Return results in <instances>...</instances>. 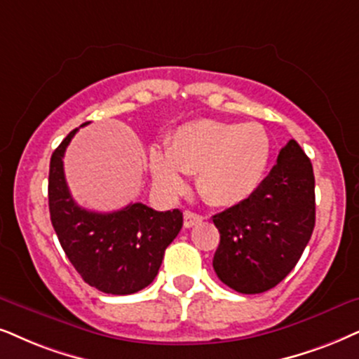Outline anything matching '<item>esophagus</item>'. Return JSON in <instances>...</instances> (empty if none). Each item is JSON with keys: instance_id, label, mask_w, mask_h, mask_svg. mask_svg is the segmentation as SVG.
I'll return each instance as SVG.
<instances>
[{"instance_id": "34e87169", "label": "esophagus", "mask_w": 359, "mask_h": 359, "mask_svg": "<svg viewBox=\"0 0 359 359\" xmlns=\"http://www.w3.org/2000/svg\"><path fill=\"white\" fill-rule=\"evenodd\" d=\"M202 219H203V217L198 215V213L185 210V213H184V225L187 226V229H190V226L197 225L198 222H202Z\"/></svg>"}]
</instances>
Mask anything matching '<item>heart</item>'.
<instances>
[{
  "label": "heart",
  "mask_w": 359,
  "mask_h": 359,
  "mask_svg": "<svg viewBox=\"0 0 359 359\" xmlns=\"http://www.w3.org/2000/svg\"><path fill=\"white\" fill-rule=\"evenodd\" d=\"M270 137L257 122L201 119L180 126L167 139L165 154L152 149L149 167L158 185L182 189L184 174H197V187L210 203L235 205L258 189L270 161Z\"/></svg>",
  "instance_id": "heart-1"
}]
</instances>
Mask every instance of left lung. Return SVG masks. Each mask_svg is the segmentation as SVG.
<instances>
[{
  "label": "left lung",
  "instance_id": "8db88e82",
  "mask_svg": "<svg viewBox=\"0 0 359 359\" xmlns=\"http://www.w3.org/2000/svg\"><path fill=\"white\" fill-rule=\"evenodd\" d=\"M220 232L213 270L245 294L276 287L294 269L315 229V175L297 140L250 197L212 217Z\"/></svg>",
  "mask_w": 359,
  "mask_h": 359
}]
</instances>
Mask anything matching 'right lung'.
<instances>
[{
	"instance_id": "1",
	"label": "right lung",
	"mask_w": 359,
	"mask_h": 359,
	"mask_svg": "<svg viewBox=\"0 0 359 359\" xmlns=\"http://www.w3.org/2000/svg\"><path fill=\"white\" fill-rule=\"evenodd\" d=\"M78 130L67 134L49 162L48 198L54 232L86 283L109 294L135 293L156 278L165 248L182 229V212H157L139 202L109 213L79 207L71 197L62 167Z\"/></svg>"
}]
</instances>
